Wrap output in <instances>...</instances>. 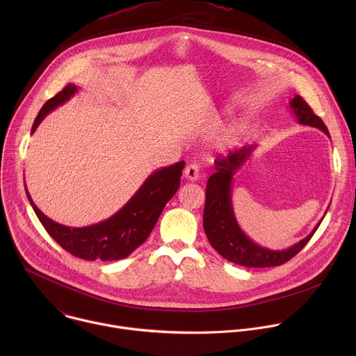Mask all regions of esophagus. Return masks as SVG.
Listing matches in <instances>:
<instances>
[{
    "label": "esophagus",
    "mask_w": 356,
    "mask_h": 356,
    "mask_svg": "<svg viewBox=\"0 0 356 356\" xmlns=\"http://www.w3.org/2000/svg\"><path fill=\"white\" fill-rule=\"evenodd\" d=\"M184 177L191 180V181H195L198 177H200V170H198V166L195 163H190L186 166L184 169Z\"/></svg>",
    "instance_id": "obj_1"
}]
</instances>
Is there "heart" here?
<instances>
[{"label": "heart", "instance_id": "heart-1", "mask_svg": "<svg viewBox=\"0 0 356 356\" xmlns=\"http://www.w3.org/2000/svg\"><path fill=\"white\" fill-rule=\"evenodd\" d=\"M238 136H239V131L238 129H231L228 132H225L224 135H221L217 140V146L220 149H227V147H231L232 145L236 143L238 140Z\"/></svg>", "mask_w": 356, "mask_h": 356}]
</instances>
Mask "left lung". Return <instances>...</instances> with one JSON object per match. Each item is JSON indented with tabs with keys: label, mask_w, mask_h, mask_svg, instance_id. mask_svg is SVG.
<instances>
[{
	"label": "left lung",
	"mask_w": 356,
	"mask_h": 356,
	"mask_svg": "<svg viewBox=\"0 0 356 356\" xmlns=\"http://www.w3.org/2000/svg\"><path fill=\"white\" fill-rule=\"evenodd\" d=\"M289 104L298 124L317 128L330 136L323 120L313 113L310 106L300 95H294ZM255 147L257 146L253 145L243 146L214 162V173L210 176L206 188L202 227L211 246L227 261L248 268H270L283 265L297 255L312 239L323 220H320L306 238L282 250L261 246L246 236L235 218L232 207V181L235 173L250 158Z\"/></svg>",
	"instance_id": "8db88e82"
}]
</instances>
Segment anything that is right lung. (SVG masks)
Instances as JSON below:
<instances>
[{
    "instance_id": "obj_1",
    "label": "right lung",
    "mask_w": 356,
    "mask_h": 356,
    "mask_svg": "<svg viewBox=\"0 0 356 356\" xmlns=\"http://www.w3.org/2000/svg\"><path fill=\"white\" fill-rule=\"evenodd\" d=\"M76 92L77 87L67 84L60 92L47 99L31 132L33 134L50 111L65 104ZM184 165L181 161L149 175L127 204L113 217L81 228H72L52 221L35 206L26 187L25 191L36 217L47 234L72 255L84 261H118L129 257L146 241L156 225L166 202L179 190Z\"/></svg>"
}]
</instances>
